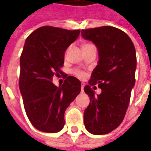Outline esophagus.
Returning a JSON list of instances; mask_svg holds the SVG:
<instances>
[{
    "mask_svg": "<svg viewBox=\"0 0 151 151\" xmlns=\"http://www.w3.org/2000/svg\"><path fill=\"white\" fill-rule=\"evenodd\" d=\"M84 86H85V85H84V83H82V86H81V92L84 91Z\"/></svg>",
    "mask_w": 151,
    "mask_h": 151,
    "instance_id": "obj_1",
    "label": "esophagus"
}]
</instances>
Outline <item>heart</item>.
I'll use <instances>...</instances> for the list:
<instances>
[{"label":"heart","instance_id":"b5f03b06","mask_svg":"<svg viewBox=\"0 0 151 151\" xmlns=\"http://www.w3.org/2000/svg\"><path fill=\"white\" fill-rule=\"evenodd\" d=\"M90 45H92L91 43H85L82 47H87V46H90ZM72 73L73 74L74 76H76L77 78H78L80 79H83L85 78L86 77V73L85 72H83L82 70L81 69H73L72 71Z\"/></svg>","mask_w":151,"mask_h":151}]
</instances>
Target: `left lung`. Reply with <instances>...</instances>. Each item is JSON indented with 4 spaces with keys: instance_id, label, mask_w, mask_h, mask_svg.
<instances>
[{
    "instance_id": "1",
    "label": "left lung",
    "mask_w": 151,
    "mask_h": 151,
    "mask_svg": "<svg viewBox=\"0 0 151 151\" xmlns=\"http://www.w3.org/2000/svg\"><path fill=\"white\" fill-rule=\"evenodd\" d=\"M82 37L92 41L99 51V60L84 91L90 104L84 111V124L95 135L110 133L123 121L135 84L136 51L129 35L113 27L82 30ZM98 85L100 95L90 87Z\"/></svg>"
}]
</instances>
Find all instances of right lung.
Segmentation results:
<instances>
[{"label": "right lung", "instance_id": "1", "mask_svg": "<svg viewBox=\"0 0 151 151\" xmlns=\"http://www.w3.org/2000/svg\"><path fill=\"white\" fill-rule=\"evenodd\" d=\"M80 34V30L44 26L26 40L20 57L19 89L28 119L38 130L56 133L65 125L64 115L81 91V82L65 76L62 85L52 83L62 75L65 52Z\"/></svg>", "mask_w": 151, "mask_h": 151}]
</instances>
